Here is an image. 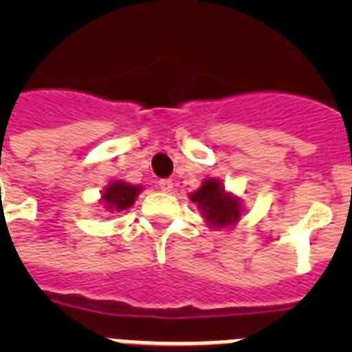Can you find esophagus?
<instances>
[{"label": "esophagus", "mask_w": 352, "mask_h": 352, "mask_svg": "<svg viewBox=\"0 0 352 352\" xmlns=\"http://www.w3.org/2000/svg\"><path fill=\"white\" fill-rule=\"evenodd\" d=\"M158 188H160L162 192H170L174 188L173 179H160V182H158Z\"/></svg>", "instance_id": "34e87169"}]
</instances>
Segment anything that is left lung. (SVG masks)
<instances>
[{"label": "left lung", "instance_id": "8db88e82", "mask_svg": "<svg viewBox=\"0 0 352 352\" xmlns=\"http://www.w3.org/2000/svg\"><path fill=\"white\" fill-rule=\"evenodd\" d=\"M190 201L197 204L201 217L211 229H226L239 222L243 204L241 199L226 190L220 179L208 178L197 190L190 194Z\"/></svg>", "mask_w": 352, "mask_h": 352}]
</instances>
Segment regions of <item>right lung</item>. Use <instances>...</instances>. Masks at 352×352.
I'll return each instance as SVG.
<instances>
[{
  "label": "right lung",
  "mask_w": 352,
  "mask_h": 352,
  "mask_svg": "<svg viewBox=\"0 0 352 352\" xmlns=\"http://www.w3.org/2000/svg\"><path fill=\"white\" fill-rule=\"evenodd\" d=\"M141 190L142 185H130V183L116 179V182H111L105 186V190L102 192L100 204L109 213L125 211L135 203V199L141 194Z\"/></svg>",
  "instance_id": "obj_1"
}]
</instances>
